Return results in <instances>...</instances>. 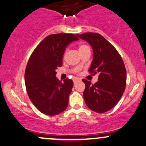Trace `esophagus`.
I'll list each match as a JSON object with an SVG mask.
<instances>
[{"label": "esophagus", "instance_id": "34e87169", "mask_svg": "<svg viewBox=\"0 0 146 146\" xmlns=\"http://www.w3.org/2000/svg\"><path fill=\"white\" fill-rule=\"evenodd\" d=\"M80 79H79V78H75L74 80H73V82H74V84H76L77 82H79V81H80Z\"/></svg>", "mask_w": 146, "mask_h": 146}]
</instances>
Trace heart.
<instances>
[{
    "instance_id": "1",
    "label": "heart",
    "mask_w": 146,
    "mask_h": 146,
    "mask_svg": "<svg viewBox=\"0 0 146 146\" xmlns=\"http://www.w3.org/2000/svg\"><path fill=\"white\" fill-rule=\"evenodd\" d=\"M88 47V46H86V45H80V46L79 47V51H81L82 50H83V49H84V48H85V47ZM65 54H66V52H64V56H65Z\"/></svg>"
}]
</instances>
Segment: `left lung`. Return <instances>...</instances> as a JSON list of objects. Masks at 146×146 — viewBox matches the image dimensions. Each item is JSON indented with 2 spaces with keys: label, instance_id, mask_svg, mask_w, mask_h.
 <instances>
[{
  "label": "left lung",
  "instance_id": "left-lung-1",
  "mask_svg": "<svg viewBox=\"0 0 146 146\" xmlns=\"http://www.w3.org/2000/svg\"><path fill=\"white\" fill-rule=\"evenodd\" d=\"M77 36L92 46L93 60L89 71L99 73V80L94 84L82 80L86 85L84 101L91 110L104 113L113 108L123 94L126 84L125 66L116 49L101 35L86 33Z\"/></svg>",
  "mask_w": 146,
  "mask_h": 146
}]
</instances>
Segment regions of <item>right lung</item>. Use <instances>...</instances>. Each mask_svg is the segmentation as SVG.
Returning <instances> with one entry per match:
<instances>
[{
    "mask_svg": "<svg viewBox=\"0 0 146 146\" xmlns=\"http://www.w3.org/2000/svg\"><path fill=\"white\" fill-rule=\"evenodd\" d=\"M79 38L73 34L50 35L37 45L31 54L25 71V85L29 99L41 113L56 115L64 111L73 86L71 80L63 83L56 77L62 65L67 45Z\"/></svg>",
    "mask_w": 146,
    "mask_h": 146,
    "instance_id": "1",
    "label": "right lung"
}]
</instances>
